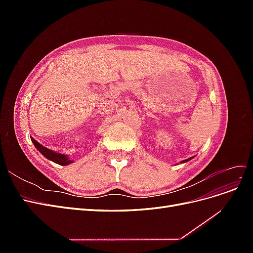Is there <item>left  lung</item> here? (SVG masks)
Wrapping results in <instances>:
<instances>
[{
	"instance_id": "1",
	"label": "left lung",
	"mask_w": 253,
	"mask_h": 253,
	"mask_svg": "<svg viewBox=\"0 0 253 253\" xmlns=\"http://www.w3.org/2000/svg\"><path fill=\"white\" fill-rule=\"evenodd\" d=\"M191 158H189V159H186V160H183V162L182 163H186V162H188V160H190Z\"/></svg>"
}]
</instances>
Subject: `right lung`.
Listing matches in <instances>:
<instances>
[{"instance_id": "right-lung-1", "label": "right lung", "mask_w": 253, "mask_h": 253, "mask_svg": "<svg viewBox=\"0 0 253 253\" xmlns=\"http://www.w3.org/2000/svg\"><path fill=\"white\" fill-rule=\"evenodd\" d=\"M32 141L35 144V147L38 150H39V152L41 153V154L43 156L46 157L47 159L51 160V162L56 163L58 165H61V166H67V165H70V164L73 163V160H71L66 155L60 154V153H56V152H53V151H51V150H49L47 148L43 147L42 144H40L39 142H38L37 140H35L34 138H32Z\"/></svg>"}]
</instances>
